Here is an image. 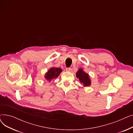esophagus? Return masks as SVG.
<instances>
[{
	"label": "esophagus",
	"mask_w": 133,
	"mask_h": 133,
	"mask_svg": "<svg viewBox=\"0 0 133 133\" xmlns=\"http://www.w3.org/2000/svg\"><path fill=\"white\" fill-rule=\"evenodd\" d=\"M66 71L67 72H70L71 71V68L70 67H68V68H66Z\"/></svg>",
	"instance_id": "obj_1"
}]
</instances>
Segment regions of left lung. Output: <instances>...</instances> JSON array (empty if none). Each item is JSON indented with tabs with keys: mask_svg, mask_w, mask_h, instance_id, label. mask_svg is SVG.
Masks as SVG:
<instances>
[{
	"mask_svg": "<svg viewBox=\"0 0 133 133\" xmlns=\"http://www.w3.org/2000/svg\"><path fill=\"white\" fill-rule=\"evenodd\" d=\"M76 78L85 87L90 85V80L88 74L86 73L82 69H79L76 74Z\"/></svg>",
	"mask_w": 133,
	"mask_h": 133,
	"instance_id": "8db88e82",
	"label": "left lung"
}]
</instances>
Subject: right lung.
Listing matches in <instances>:
<instances>
[{
    "mask_svg": "<svg viewBox=\"0 0 133 133\" xmlns=\"http://www.w3.org/2000/svg\"><path fill=\"white\" fill-rule=\"evenodd\" d=\"M61 72L62 69L61 68L55 67L51 68L46 73L45 78L49 81H51V80L57 78Z\"/></svg>",
    "mask_w": 133,
    "mask_h": 133,
    "instance_id": "add662e5",
    "label": "right lung"
}]
</instances>
